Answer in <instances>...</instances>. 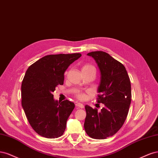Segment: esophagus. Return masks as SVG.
Wrapping results in <instances>:
<instances>
[{"mask_svg":"<svg viewBox=\"0 0 158 158\" xmlns=\"http://www.w3.org/2000/svg\"><path fill=\"white\" fill-rule=\"evenodd\" d=\"M76 106L79 107V108H84V105L83 104L80 103V102H78V103L76 104Z\"/></svg>","mask_w":158,"mask_h":158,"instance_id":"obj_1","label":"esophagus"}]
</instances>
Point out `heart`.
Segmentation results:
<instances>
[{
	"label": "heart",
	"instance_id": "1",
	"mask_svg": "<svg viewBox=\"0 0 158 158\" xmlns=\"http://www.w3.org/2000/svg\"><path fill=\"white\" fill-rule=\"evenodd\" d=\"M95 69L94 66L89 64H86L82 67V70H87V69ZM77 96L79 99L83 100L85 97V95L83 93H78L77 94Z\"/></svg>",
	"mask_w": 158,
	"mask_h": 158
}]
</instances>
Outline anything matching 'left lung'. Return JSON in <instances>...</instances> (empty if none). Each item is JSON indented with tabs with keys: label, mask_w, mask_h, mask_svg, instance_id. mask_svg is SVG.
I'll list each match as a JSON object with an SVG mask.
<instances>
[{
	"label": "left lung",
	"mask_w": 158,
	"mask_h": 158,
	"mask_svg": "<svg viewBox=\"0 0 158 158\" xmlns=\"http://www.w3.org/2000/svg\"><path fill=\"white\" fill-rule=\"evenodd\" d=\"M97 64L100 72L98 87V103L104 107L98 112L88 105L84 123L85 130L94 139H105L113 136L123 126L131 102V81L125 66L102 51L87 54Z\"/></svg>",
	"instance_id": "obj_1"
}]
</instances>
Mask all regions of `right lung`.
Listing matches in <instances>:
<instances>
[{
  "mask_svg": "<svg viewBox=\"0 0 158 158\" xmlns=\"http://www.w3.org/2000/svg\"><path fill=\"white\" fill-rule=\"evenodd\" d=\"M81 56L80 53L47 55L26 71L22 84V105L29 124L41 136L55 139L64 133L75 104L68 100H55L52 93L64 84L69 65Z\"/></svg>",
  "mask_w": 158,
  "mask_h": 158,
  "instance_id": "1",
  "label": "right lung"
}]
</instances>
